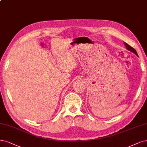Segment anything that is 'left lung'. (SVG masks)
I'll use <instances>...</instances> for the list:
<instances>
[{"instance_id": "left-lung-1", "label": "left lung", "mask_w": 147, "mask_h": 147, "mask_svg": "<svg viewBox=\"0 0 147 147\" xmlns=\"http://www.w3.org/2000/svg\"><path fill=\"white\" fill-rule=\"evenodd\" d=\"M124 44L125 45V46H126V49H128V50H129V51H131V52H132L133 53H134V54H136V55H138V53H137V52H136V50L133 48V47H132L131 46H130L129 45H128V44H126V42H124Z\"/></svg>"}]
</instances>
